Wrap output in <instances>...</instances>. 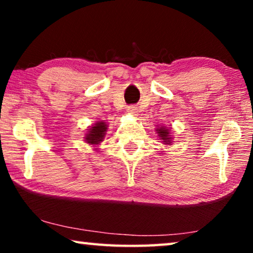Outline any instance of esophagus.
<instances>
[{
  "instance_id": "esophagus-1",
  "label": "esophagus",
  "mask_w": 253,
  "mask_h": 253,
  "mask_svg": "<svg viewBox=\"0 0 253 253\" xmlns=\"http://www.w3.org/2000/svg\"><path fill=\"white\" fill-rule=\"evenodd\" d=\"M127 113L129 114H131V115H137V107H134V106H129L127 107Z\"/></svg>"
}]
</instances>
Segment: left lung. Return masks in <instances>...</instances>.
Returning <instances> with one entry per match:
<instances>
[{"mask_svg": "<svg viewBox=\"0 0 253 253\" xmlns=\"http://www.w3.org/2000/svg\"><path fill=\"white\" fill-rule=\"evenodd\" d=\"M158 132V136L160 137V139L162 140L164 144H170L171 143V136H170V130L167 129V127L161 126V127H157L155 130Z\"/></svg>", "mask_w": 253, "mask_h": 253, "instance_id": "left-lung-1", "label": "left lung"}]
</instances>
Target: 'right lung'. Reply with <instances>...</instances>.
Segmentation results:
<instances>
[{
	"label": "right lung",
	"instance_id": "1",
	"mask_svg": "<svg viewBox=\"0 0 253 253\" xmlns=\"http://www.w3.org/2000/svg\"><path fill=\"white\" fill-rule=\"evenodd\" d=\"M107 123L103 122V121H100V122H96L95 124L89 127L87 130V133L85 134V141L89 145H99L105 138V134L107 132Z\"/></svg>",
	"mask_w": 253,
	"mask_h": 253
}]
</instances>
